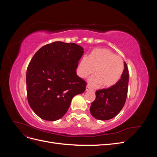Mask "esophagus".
I'll return each mask as SVG.
<instances>
[{"instance_id": "obj_1", "label": "esophagus", "mask_w": 157, "mask_h": 157, "mask_svg": "<svg viewBox=\"0 0 157 157\" xmlns=\"http://www.w3.org/2000/svg\"><path fill=\"white\" fill-rule=\"evenodd\" d=\"M86 90H87V91H93V90L91 88H90V86H88V85H87V86H86Z\"/></svg>"}]
</instances>
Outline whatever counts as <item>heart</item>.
I'll return each instance as SVG.
<instances>
[{
  "label": "heart",
  "mask_w": 157,
  "mask_h": 157,
  "mask_svg": "<svg viewBox=\"0 0 157 157\" xmlns=\"http://www.w3.org/2000/svg\"><path fill=\"white\" fill-rule=\"evenodd\" d=\"M124 63L121 57L116 56L107 48L93 50L88 57L80 60L77 72L81 78H86L94 73L89 80L90 84L96 86L102 84L105 88L112 87L119 81L124 72Z\"/></svg>",
  "instance_id": "heart-1"
}]
</instances>
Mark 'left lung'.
Wrapping results in <instances>:
<instances>
[{
	"mask_svg": "<svg viewBox=\"0 0 157 157\" xmlns=\"http://www.w3.org/2000/svg\"><path fill=\"white\" fill-rule=\"evenodd\" d=\"M128 69L124 62V72L115 86L97 90L96 99L90 108L92 115L96 119L107 121L116 117L124 107L128 93Z\"/></svg>",
	"mask_w": 157,
	"mask_h": 157,
	"instance_id": "obj_1",
	"label": "left lung"
}]
</instances>
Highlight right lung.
<instances>
[{"label":"right lung","mask_w":157,"mask_h":157,"mask_svg":"<svg viewBox=\"0 0 157 157\" xmlns=\"http://www.w3.org/2000/svg\"><path fill=\"white\" fill-rule=\"evenodd\" d=\"M84 53L75 43L56 41L42 46L33 56L26 74L27 100L42 119L62 117L73 98L83 93L86 82L76 73Z\"/></svg>","instance_id":"right-lung-1"}]
</instances>
